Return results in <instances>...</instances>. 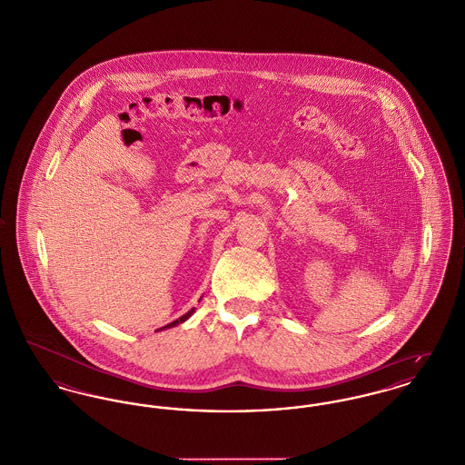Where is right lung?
<instances>
[{
  "label": "right lung",
  "mask_w": 465,
  "mask_h": 465,
  "mask_svg": "<svg viewBox=\"0 0 465 465\" xmlns=\"http://www.w3.org/2000/svg\"><path fill=\"white\" fill-rule=\"evenodd\" d=\"M193 310H195V309L188 310V312H186L185 315H182V317H180V319H176V321H174V322H171V324H167V326H163V328H160V330H165V328H173V326H178V324H180V322H185L186 319H188V317H190V315H192V313H193Z\"/></svg>",
  "instance_id": "add662e5"
}]
</instances>
